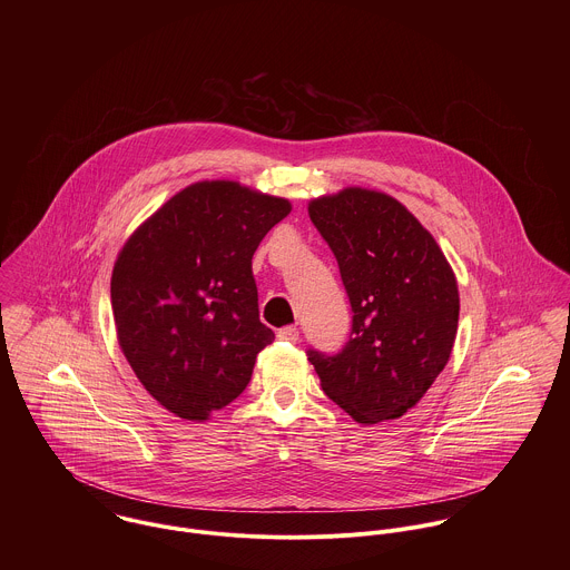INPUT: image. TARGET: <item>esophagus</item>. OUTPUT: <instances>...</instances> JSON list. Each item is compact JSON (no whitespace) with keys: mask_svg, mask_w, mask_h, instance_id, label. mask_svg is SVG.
I'll return each mask as SVG.
<instances>
[{"mask_svg":"<svg viewBox=\"0 0 570 570\" xmlns=\"http://www.w3.org/2000/svg\"><path fill=\"white\" fill-rule=\"evenodd\" d=\"M276 337H278V340H283V342H292V344H296V342H298V328H296V326H283V328H278Z\"/></svg>","mask_w":570,"mask_h":570,"instance_id":"esophagus-1","label":"esophagus"}]
</instances>
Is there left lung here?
Here are the masks:
<instances>
[{"mask_svg": "<svg viewBox=\"0 0 570 570\" xmlns=\"http://www.w3.org/2000/svg\"><path fill=\"white\" fill-rule=\"evenodd\" d=\"M353 309L344 348H309L321 386L357 423L397 419L445 368L459 326L456 276L395 197L344 188L309 204Z\"/></svg>", "mask_w": 570, "mask_h": 570, "instance_id": "obj_1", "label": "left lung"}]
</instances>
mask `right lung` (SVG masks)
I'll return each mask as SVG.
<instances>
[{"instance_id":"right-lung-1","label":"right lung","mask_w":570,"mask_h":570,"mask_svg":"<svg viewBox=\"0 0 570 570\" xmlns=\"http://www.w3.org/2000/svg\"><path fill=\"white\" fill-rule=\"evenodd\" d=\"M289 210L237 181H197L122 245L111 274L118 342L168 412L206 421L244 393L274 340L258 321L252 256Z\"/></svg>"}]
</instances>
